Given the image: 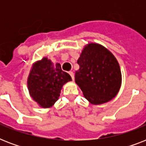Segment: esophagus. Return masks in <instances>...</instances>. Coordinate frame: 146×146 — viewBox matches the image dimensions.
Segmentation results:
<instances>
[{"label": "esophagus", "mask_w": 146, "mask_h": 146, "mask_svg": "<svg viewBox=\"0 0 146 146\" xmlns=\"http://www.w3.org/2000/svg\"><path fill=\"white\" fill-rule=\"evenodd\" d=\"M69 74L70 75L71 78H72V80H74V73H73V72L70 71V72H69Z\"/></svg>", "instance_id": "obj_1"}]
</instances>
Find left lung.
I'll return each instance as SVG.
<instances>
[{
	"mask_svg": "<svg viewBox=\"0 0 146 146\" xmlns=\"http://www.w3.org/2000/svg\"><path fill=\"white\" fill-rule=\"evenodd\" d=\"M80 70L75 82L92 104H101L116 96L121 85V72L117 60L102 45L89 44L77 60Z\"/></svg>",
	"mask_w": 146,
	"mask_h": 146,
	"instance_id": "8db88e82",
	"label": "left lung"
}]
</instances>
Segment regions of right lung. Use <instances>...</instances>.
<instances>
[{
	"label": "right lung",
	"mask_w": 146,
	"mask_h": 146,
	"mask_svg": "<svg viewBox=\"0 0 146 146\" xmlns=\"http://www.w3.org/2000/svg\"><path fill=\"white\" fill-rule=\"evenodd\" d=\"M72 80L59 64L53 66L44 57L34 64L28 78V88L34 101L43 108H49L57 102L63 85Z\"/></svg>",
	"instance_id": "right-lung-1"
}]
</instances>
